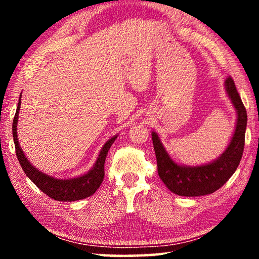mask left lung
<instances>
[{"label": "left lung", "instance_id": "obj_1", "mask_svg": "<svg viewBox=\"0 0 259 259\" xmlns=\"http://www.w3.org/2000/svg\"><path fill=\"white\" fill-rule=\"evenodd\" d=\"M225 90L236 111V124L230 144L216 160L194 166L179 164L168 154L157 134L152 133L157 172L164 185L175 194L181 196L211 194L229 181L239 166L244 148L247 111L236 91L233 78L230 76L225 81Z\"/></svg>", "mask_w": 259, "mask_h": 259}]
</instances>
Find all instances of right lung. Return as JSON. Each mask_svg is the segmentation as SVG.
Returning a JSON list of instances; mask_svg holds the SVG:
<instances>
[{
	"label": "right lung",
	"mask_w": 259,
	"mask_h": 259,
	"mask_svg": "<svg viewBox=\"0 0 259 259\" xmlns=\"http://www.w3.org/2000/svg\"><path fill=\"white\" fill-rule=\"evenodd\" d=\"M20 103L21 94L19 97L18 106H17V111L15 114L14 123H12V135H14L16 154L17 157H18L21 168H23L24 172L26 174V176L40 188L45 194L57 201L72 202V201L82 200L93 195L94 193L98 190L100 184L103 183V179L105 176V160H106L107 153L109 151V148H111L112 144L115 142V139L117 138V135H115L114 137H112L104 144V146L102 150H100L94 166L84 175L68 179H58L51 177L49 175L43 174L40 170L35 168V166L28 161L27 157L25 156L24 152L19 145L18 136H17V124H18Z\"/></svg>",
	"instance_id": "right-lung-1"
}]
</instances>
